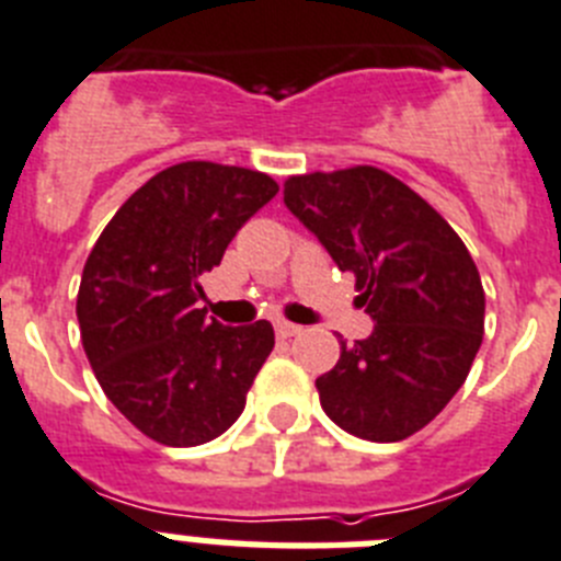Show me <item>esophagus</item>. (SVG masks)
Instances as JSON below:
<instances>
[{
	"label": "esophagus",
	"mask_w": 561,
	"mask_h": 561,
	"mask_svg": "<svg viewBox=\"0 0 561 561\" xmlns=\"http://www.w3.org/2000/svg\"><path fill=\"white\" fill-rule=\"evenodd\" d=\"M301 328L299 324H290V321H276V335L279 339H294V335H299Z\"/></svg>",
	"instance_id": "esophagus-1"
}]
</instances>
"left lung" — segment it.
<instances>
[{"instance_id": "1", "label": "left lung", "mask_w": 561, "mask_h": 561, "mask_svg": "<svg viewBox=\"0 0 561 561\" xmlns=\"http://www.w3.org/2000/svg\"><path fill=\"white\" fill-rule=\"evenodd\" d=\"M285 206L355 276L369 339L341 341L316 378L321 409L373 443L407 440L455 398L483 344L485 290L469 248L417 192L375 165L294 174Z\"/></svg>"}]
</instances>
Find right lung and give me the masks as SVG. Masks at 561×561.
<instances>
[{"mask_svg": "<svg viewBox=\"0 0 561 561\" xmlns=\"http://www.w3.org/2000/svg\"><path fill=\"white\" fill-rule=\"evenodd\" d=\"M276 192L274 178L242 165H169L115 211L87 256L81 344L104 396L154 443L199 446L245 409L274 328L208 319L199 279Z\"/></svg>", "mask_w": 561, "mask_h": 561, "instance_id": "add662e5", "label": "right lung"}]
</instances>
